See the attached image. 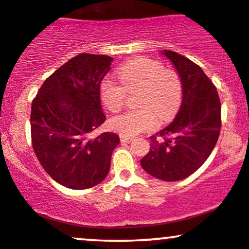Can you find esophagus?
<instances>
[{
	"instance_id": "obj_1",
	"label": "esophagus",
	"mask_w": 249,
	"mask_h": 249,
	"mask_svg": "<svg viewBox=\"0 0 249 249\" xmlns=\"http://www.w3.org/2000/svg\"><path fill=\"white\" fill-rule=\"evenodd\" d=\"M120 139H121V142H130V141L133 140L130 136H125V135H121L120 136Z\"/></svg>"
}]
</instances>
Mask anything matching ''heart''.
Instances as JSON below:
<instances>
[{"label":"heart","mask_w":249,"mask_h":249,"mask_svg":"<svg viewBox=\"0 0 249 249\" xmlns=\"http://www.w3.org/2000/svg\"><path fill=\"white\" fill-rule=\"evenodd\" d=\"M121 84L111 78L101 83V96L104 106L113 113L122 109L125 91L140 90L138 106L140 109L117 115L109 121L115 132L134 136L152 129L159 122L175 116L181 101V84L177 73L165 70L158 61L148 58H135L117 71Z\"/></svg>","instance_id":"heart-1"}]
</instances>
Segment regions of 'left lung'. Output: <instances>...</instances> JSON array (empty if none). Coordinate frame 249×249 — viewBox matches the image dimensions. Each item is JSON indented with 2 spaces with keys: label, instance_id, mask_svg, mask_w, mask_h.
Listing matches in <instances>:
<instances>
[{
  "label": "left lung",
  "instance_id": "left-lung-1",
  "mask_svg": "<svg viewBox=\"0 0 249 249\" xmlns=\"http://www.w3.org/2000/svg\"><path fill=\"white\" fill-rule=\"evenodd\" d=\"M161 54L177 71L183 100L176 119L149 138L151 148L140 162L148 175L176 181L198 170L213 152L220 135L221 102L198 65L173 51L164 50Z\"/></svg>",
  "mask_w": 249,
  "mask_h": 249
}]
</instances>
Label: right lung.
Returning <instances> with one entry per match:
<instances>
[{
    "mask_svg": "<svg viewBox=\"0 0 249 249\" xmlns=\"http://www.w3.org/2000/svg\"><path fill=\"white\" fill-rule=\"evenodd\" d=\"M111 61L106 54L73 57L44 82L32 102L36 156L50 177L65 188L89 189L108 176L119 135L90 134L106 121L100 85Z\"/></svg>",
    "mask_w": 249,
    "mask_h": 249,
    "instance_id": "add662e5",
    "label": "right lung"
}]
</instances>
